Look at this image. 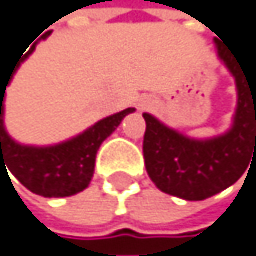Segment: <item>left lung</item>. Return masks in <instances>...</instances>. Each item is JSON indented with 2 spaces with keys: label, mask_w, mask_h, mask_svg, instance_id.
Returning a JSON list of instances; mask_svg holds the SVG:
<instances>
[{
  "label": "left lung",
  "mask_w": 256,
  "mask_h": 256,
  "mask_svg": "<svg viewBox=\"0 0 256 256\" xmlns=\"http://www.w3.org/2000/svg\"><path fill=\"white\" fill-rule=\"evenodd\" d=\"M218 57L237 86L232 127L210 138H191L144 114L145 168L155 186L186 201H202L237 183L256 156V76L216 38ZM254 163V162H252Z\"/></svg>",
  "instance_id": "1"
}]
</instances>
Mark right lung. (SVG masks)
Segmentation results:
<instances>
[{
  "mask_svg": "<svg viewBox=\"0 0 256 256\" xmlns=\"http://www.w3.org/2000/svg\"><path fill=\"white\" fill-rule=\"evenodd\" d=\"M48 36L46 34L42 38ZM36 46H32L29 52L19 58V64L4 82L0 80V168L6 163L8 170L34 194L44 198H68L88 188L94 174L96 154L101 144L118 129L126 116L132 114L136 109H124L98 120L76 137L55 145L36 147L16 142L4 126L6 86H10L14 73L22 62L30 57Z\"/></svg>",
  "mask_w": 256,
  "mask_h": 256,
  "instance_id": "right-lung-1",
  "label": "right lung"
}]
</instances>
